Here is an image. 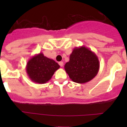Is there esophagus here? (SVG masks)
Returning <instances> with one entry per match:
<instances>
[{"mask_svg": "<svg viewBox=\"0 0 127 127\" xmlns=\"http://www.w3.org/2000/svg\"><path fill=\"white\" fill-rule=\"evenodd\" d=\"M59 64H60V66H61V67H63L64 65V63L63 62V61H60V62H59Z\"/></svg>", "mask_w": 127, "mask_h": 127, "instance_id": "esophagus-1", "label": "esophagus"}]
</instances>
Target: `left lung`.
<instances>
[{
    "label": "left lung",
    "instance_id": "1",
    "mask_svg": "<svg viewBox=\"0 0 127 127\" xmlns=\"http://www.w3.org/2000/svg\"><path fill=\"white\" fill-rule=\"evenodd\" d=\"M64 69L73 82L85 84L97 75L99 61L96 55L87 47H75L70 55L69 61L65 64Z\"/></svg>",
    "mask_w": 127,
    "mask_h": 127
}]
</instances>
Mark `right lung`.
<instances>
[{
    "mask_svg": "<svg viewBox=\"0 0 127 127\" xmlns=\"http://www.w3.org/2000/svg\"><path fill=\"white\" fill-rule=\"evenodd\" d=\"M60 67V65L54 60L40 53L29 59L27 63L26 70L32 82L43 84L49 81L55 72Z\"/></svg>",
    "mask_w": 127,
    "mask_h": 127,
    "instance_id": "obj_1",
    "label": "right lung"
}]
</instances>
